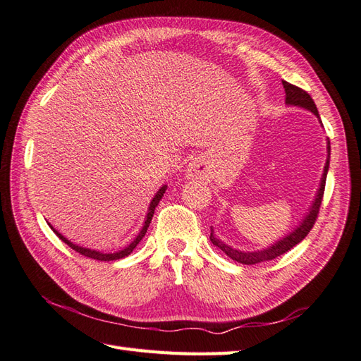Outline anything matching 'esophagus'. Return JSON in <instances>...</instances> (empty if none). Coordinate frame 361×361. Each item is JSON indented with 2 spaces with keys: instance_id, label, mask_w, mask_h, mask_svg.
Returning <instances> with one entry per match:
<instances>
[{
  "instance_id": "esophagus-1",
  "label": "esophagus",
  "mask_w": 361,
  "mask_h": 361,
  "mask_svg": "<svg viewBox=\"0 0 361 361\" xmlns=\"http://www.w3.org/2000/svg\"><path fill=\"white\" fill-rule=\"evenodd\" d=\"M188 173L190 176H195V178H202L204 171H203V166L200 164V161H197V159L190 161L189 167H188Z\"/></svg>"
}]
</instances>
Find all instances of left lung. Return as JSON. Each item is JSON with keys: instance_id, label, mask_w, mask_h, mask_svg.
<instances>
[{"instance_id": "1", "label": "left lung", "mask_w": 361, "mask_h": 361, "mask_svg": "<svg viewBox=\"0 0 361 361\" xmlns=\"http://www.w3.org/2000/svg\"><path fill=\"white\" fill-rule=\"evenodd\" d=\"M282 85L283 90H286V104L291 105V106H301L304 110H309L312 111L315 116L319 119V114H318V109L315 102H313V99L310 97L309 93H305L304 90L298 88L295 85H291V83L282 80ZM321 122V119H319ZM329 159H331V141H329L327 137V159H326V164H324V172L323 176H321V183H319V189L317 190V195H315V200L312 202L309 212L305 214L304 219L301 220V224H299L293 231L288 233L287 235H283L282 239H279L278 242H274L273 245L262 250H257V251H240L237 248L229 247L228 243H225L224 240H220L219 237H216V233H214V229L211 228V235L209 239L211 242L219 247L221 251L225 252L228 257H231L233 260L243 265H255L259 262H265V260H271L274 257H278L283 252H287L288 250H291L298 245L301 240L305 239V235L310 233V229L315 225V220L318 217V212H319V206L321 202H323V195H324V186H326V176H327V171H329Z\"/></svg>"}]
</instances>
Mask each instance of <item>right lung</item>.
Returning a JSON list of instances; mask_svg holds the SVG:
<instances>
[{
  "label": "right lung",
  "instance_id": "right-lung-1",
  "mask_svg": "<svg viewBox=\"0 0 361 361\" xmlns=\"http://www.w3.org/2000/svg\"><path fill=\"white\" fill-rule=\"evenodd\" d=\"M166 189H167L166 185H164L163 188H159V190L155 194V197L152 198L150 206H149V211H147V216H145V220H144V225H142V228H141V231L137 233V235L135 237V239H133L132 242H130V243L127 245L126 248H122V250H119V251H114V252H101V251H96V250H91V248L79 247V245H75V243H73L71 240H68L65 235H62V234H60V233L57 231V229H54L51 225H49V226H51L52 231L59 235V239H62V240L68 245V247L73 248L74 251L80 252V255H83V256L91 257V259H96V260H105V262H110V260H118V259H122V257L128 256L130 252H132V251L136 248V245L142 240V237L145 235V233H147V228H149V225H150L153 214H155V208L158 206L161 198H163V195H164V192H166Z\"/></svg>",
  "mask_w": 361,
  "mask_h": 361
}]
</instances>
